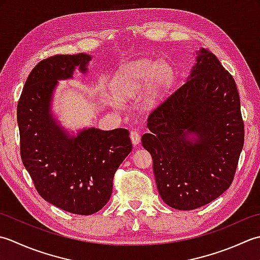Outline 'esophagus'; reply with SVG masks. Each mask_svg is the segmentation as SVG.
I'll list each match as a JSON object with an SVG mask.
<instances>
[{
  "mask_svg": "<svg viewBox=\"0 0 260 260\" xmlns=\"http://www.w3.org/2000/svg\"><path fill=\"white\" fill-rule=\"evenodd\" d=\"M130 139H131V141H132V144H134L135 146L136 145H139V142H140V139H141V137H140V134L138 131H131L130 132Z\"/></svg>",
  "mask_w": 260,
  "mask_h": 260,
  "instance_id": "esophagus-1",
  "label": "esophagus"
}]
</instances>
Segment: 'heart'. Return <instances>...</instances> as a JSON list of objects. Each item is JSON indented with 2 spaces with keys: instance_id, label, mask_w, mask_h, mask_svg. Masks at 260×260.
Returning <instances> with one entry per match:
<instances>
[{
  "instance_id": "heart-1",
  "label": "heart",
  "mask_w": 260,
  "mask_h": 260,
  "mask_svg": "<svg viewBox=\"0 0 260 260\" xmlns=\"http://www.w3.org/2000/svg\"><path fill=\"white\" fill-rule=\"evenodd\" d=\"M174 70L168 62L155 59H139L124 65L112 79V89L116 96L128 99L136 96L147 85L146 98L149 102L159 98L174 81ZM116 105V100H112Z\"/></svg>"
}]
</instances>
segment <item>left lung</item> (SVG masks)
I'll list each match as a JSON object with an SVG mask.
<instances>
[{
	"instance_id": "8db88e82",
	"label": "left lung",
	"mask_w": 260,
	"mask_h": 260,
	"mask_svg": "<svg viewBox=\"0 0 260 260\" xmlns=\"http://www.w3.org/2000/svg\"><path fill=\"white\" fill-rule=\"evenodd\" d=\"M195 55L186 82L148 116L150 132L141 138L160 198L183 211L230 187L245 137L234 77L208 49Z\"/></svg>"
}]
</instances>
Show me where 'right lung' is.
Instances as JSON below:
<instances>
[{
	"instance_id": "obj_1",
	"label": "right lung",
	"mask_w": 260,
	"mask_h": 260,
	"mask_svg": "<svg viewBox=\"0 0 260 260\" xmlns=\"http://www.w3.org/2000/svg\"><path fill=\"white\" fill-rule=\"evenodd\" d=\"M92 56L56 55L37 63L18 102L21 159L47 202L74 214L96 213L109 202L116 169L132 150L129 131H67L52 113L58 81L87 74Z\"/></svg>"
}]
</instances>
